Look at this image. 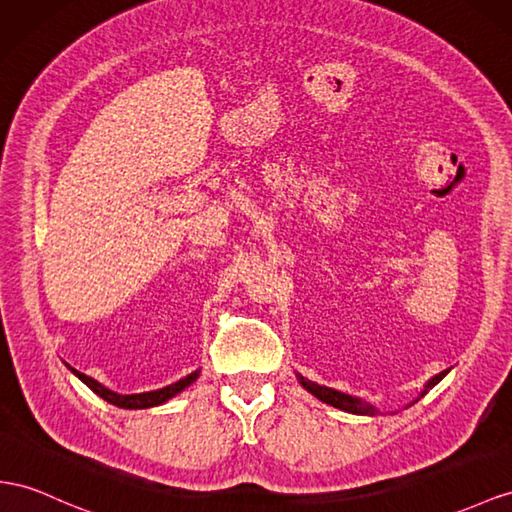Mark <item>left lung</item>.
Instances as JSON below:
<instances>
[{
	"instance_id": "1",
	"label": "left lung",
	"mask_w": 512,
	"mask_h": 512,
	"mask_svg": "<svg viewBox=\"0 0 512 512\" xmlns=\"http://www.w3.org/2000/svg\"><path fill=\"white\" fill-rule=\"evenodd\" d=\"M448 372H450V370H443L441 374L432 376L430 381L426 383L424 391L419 393V398L426 396V391H428L430 387H435ZM298 381H300V385H303L309 393H313V396H316L318 400L335 406V409H342V411H346V413H355V415H370V417L378 415V409H376L374 404L365 402V400H361V398H357V396H348V393H344V391H337V389H331V387H324V385H318V383H313V381H307V378H303L300 374H298Z\"/></svg>"
}]
</instances>
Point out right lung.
<instances>
[{
    "instance_id": "1",
    "label": "right lung",
    "mask_w": 512,
    "mask_h": 512,
    "mask_svg": "<svg viewBox=\"0 0 512 512\" xmlns=\"http://www.w3.org/2000/svg\"><path fill=\"white\" fill-rule=\"evenodd\" d=\"M71 372L80 378V381L88 387L93 389L99 398H103L106 402L119 406V409H151V406H157V404H164L168 402L170 398H175L177 393H181L186 387H190L196 378H199L201 370H196L188 376H183L181 381L168 385V387H162V389H155V391H144V393H116L108 387H103L99 381H95V378H90L82 372H77L71 368Z\"/></svg>"
}]
</instances>
